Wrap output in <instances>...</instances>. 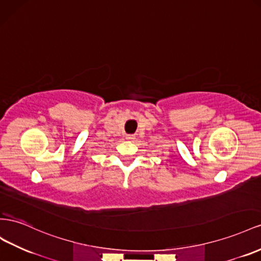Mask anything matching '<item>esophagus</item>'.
I'll return each mask as SVG.
<instances>
[{
  "label": "esophagus",
  "mask_w": 261,
  "mask_h": 261,
  "mask_svg": "<svg viewBox=\"0 0 261 261\" xmlns=\"http://www.w3.org/2000/svg\"><path fill=\"white\" fill-rule=\"evenodd\" d=\"M126 139H128V140L135 139V135H127V136H126Z\"/></svg>",
  "instance_id": "1"
}]
</instances>
